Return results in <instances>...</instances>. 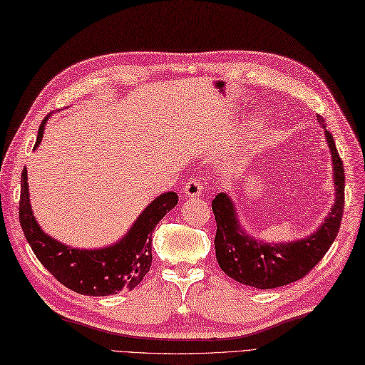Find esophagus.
Segmentation results:
<instances>
[{
  "instance_id": "1",
  "label": "esophagus",
  "mask_w": 365,
  "mask_h": 365,
  "mask_svg": "<svg viewBox=\"0 0 365 365\" xmlns=\"http://www.w3.org/2000/svg\"><path fill=\"white\" fill-rule=\"evenodd\" d=\"M202 193V182L200 176H192L184 184V195L187 196H200Z\"/></svg>"
}]
</instances>
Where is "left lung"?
<instances>
[{"mask_svg":"<svg viewBox=\"0 0 365 365\" xmlns=\"http://www.w3.org/2000/svg\"><path fill=\"white\" fill-rule=\"evenodd\" d=\"M319 124L326 130V138L331 152L334 170V189L336 201L331 207L330 215L322 222L318 232L287 244H264L245 235L233 209V202L225 193L215 196L212 210L216 221L215 250L216 261L227 277L241 284L256 289H274L281 285L304 278L322 256L327 253L330 245L339 232L344 213V190H346V175H344L342 160L336 150V144L331 133L326 129V121L317 115Z\"/></svg>","mask_w":365,"mask_h":365,"instance_id":"1","label":"left lung"}]
</instances>
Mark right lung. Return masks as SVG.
Wrapping results in <instances>:
<instances>
[{
  "mask_svg": "<svg viewBox=\"0 0 365 365\" xmlns=\"http://www.w3.org/2000/svg\"><path fill=\"white\" fill-rule=\"evenodd\" d=\"M44 118L39 125L35 149L43 138ZM178 204L175 192L163 193L153 200L136 220L124 238L100 250H78L47 236L32 215L29 202L27 170L21 175L19 224L38 261L67 289L87 297H107L121 290H132L143 281L152 265V235L167 212Z\"/></svg>",
  "mask_w": 365,
  "mask_h": 365,
  "instance_id": "right-lung-1",
  "label": "right lung"
}]
</instances>
